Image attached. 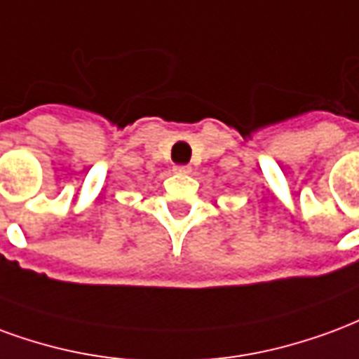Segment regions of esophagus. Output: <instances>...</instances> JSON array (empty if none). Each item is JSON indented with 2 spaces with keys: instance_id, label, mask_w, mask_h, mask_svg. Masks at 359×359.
I'll return each mask as SVG.
<instances>
[{
  "instance_id": "esophagus-1",
  "label": "esophagus",
  "mask_w": 359,
  "mask_h": 359,
  "mask_svg": "<svg viewBox=\"0 0 359 359\" xmlns=\"http://www.w3.org/2000/svg\"><path fill=\"white\" fill-rule=\"evenodd\" d=\"M174 172H176V174H189L191 166H187V164H176V166H174Z\"/></svg>"
}]
</instances>
